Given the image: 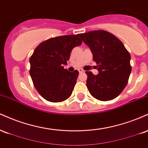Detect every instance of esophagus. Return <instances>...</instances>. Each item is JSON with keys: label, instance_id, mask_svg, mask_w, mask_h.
Returning <instances> with one entry per match:
<instances>
[{"label": "esophagus", "instance_id": "obj_1", "mask_svg": "<svg viewBox=\"0 0 148 148\" xmlns=\"http://www.w3.org/2000/svg\"><path fill=\"white\" fill-rule=\"evenodd\" d=\"M79 73H83V72H84V71L82 69H79Z\"/></svg>", "mask_w": 148, "mask_h": 148}]
</instances>
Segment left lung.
I'll use <instances>...</instances> for the list:
<instances>
[{
    "instance_id": "8db88e82",
    "label": "left lung",
    "mask_w": 148,
    "mask_h": 148,
    "mask_svg": "<svg viewBox=\"0 0 148 148\" xmlns=\"http://www.w3.org/2000/svg\"><path fill=\"white\" fill-rule=\"evenodd\" d=\"M91 50L99 74L86 71L91 95L100 101L117 97L126 87L132 72L130 53L120 40L105 30L79 34Z\"/></svg>"
}]
</instances>
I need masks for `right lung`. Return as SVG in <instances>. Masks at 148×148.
I'll return each instance as SVG.
<instances>
[{"label": "right lung", "mask_w": 148, "mask_h": 148, "mask_svg": "<svg viewBox=\"0 0 148 148\" xmlns=\"http://www.w3.org/2000/svg\"><path fill=\"white\" fill-rule=\"evenodd\" d=\"M79 35L53 37L40 43L30 58V74L33 85L44 99L60 102L68 99L75 86L79 71L64 69L71 51L80 46Z\"/></svg>", "instance_id": "obj_1"}]
</instances>
